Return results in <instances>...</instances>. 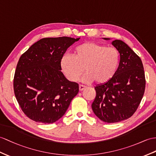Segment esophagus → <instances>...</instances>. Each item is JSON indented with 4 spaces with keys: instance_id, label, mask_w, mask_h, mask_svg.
Masks as SVG:
<instances>
[{
    "instance_id": "34e87169",
    "label": "esophagus",
    "mask_w": 156,
    "mask_h": 156,
    "mask_svg": "<svg viewBox=\"0 0 156 156\" xmlns=\"http://www.w3.org/2000/svg\"><path fill=\"white\" fill-rule=\"evenodd\" d=\"M85 85H81V84H80L79 85V90H83V89H84L85 88Z\"/></svg>"
}]
</instances>
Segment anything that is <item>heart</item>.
<instances>
[{
  "label": "heart",
  "instance_id": "1",
  "mask_svg": "<svg viewBox=\"0 0 156 156\" xmlns=\"http://www.w3.org/2000/svg\"><path fill=\"white\" fill-rule=\"evenodd\" d=\"M120 62L119 51L114 47L96 42H85L73 49V55H65L61 60V66L67 77L77 81L84 69L86 73L82 80L102 84L115 76Z\"/></svg>",
  "mask_w": 156,
  "mask_h": 156
}]
</instances>
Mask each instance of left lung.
Listing matches in <instances>:
<instances>
[{"instance_id": "obj_1", "label": "left lung", "mask_w": 156, "mask_h": 156, "mask_svg": "<svg viewBox=\"0 0 156 156\" xmlns=\"http://www.w3.org/2000/svg\"><path fill=\"white\" fill-rule=\"evenodd\" d=\"M112 44L120 54L119 69L111 80L94 87L96 97L91 105L95 115L107 123L119 122L134 115L146 87L140 57L122 40H115Z\"/></svg>"}]
</instances>
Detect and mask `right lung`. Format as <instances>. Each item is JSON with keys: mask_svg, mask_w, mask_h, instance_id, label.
<instances>
[{"mask_svg": "<svg viewBox=\"0 0 156 156\" xmlns=\"http://www.w3.org/2000/svg\"><path fill=\"white\" fill-rule=\"evenodd\" d=\"M79 38L45 37L19 59L14 77L15 97L22 111L35 122L50 124L62 118L79 92L63 75L61 60Z\"/></svg>", "mask_w": 156, "mask_h": 156, "instance_id": "right-lung-1", "label": "right lung"}]
</instances>
